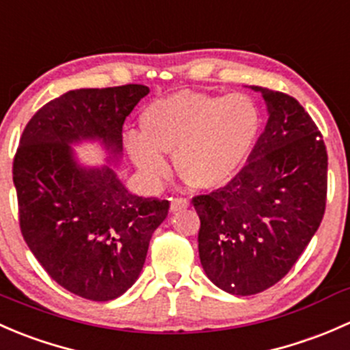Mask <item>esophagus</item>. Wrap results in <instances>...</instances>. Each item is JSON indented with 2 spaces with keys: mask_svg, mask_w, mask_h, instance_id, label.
<instances>
[{
  "mask_svg": "<svg viewBox=\"0 0 350 350\" xmlns=\"http://www.w3.org/2000/svg\"><path fill=\"white\" fill-rule=\"evenodd\" d=\"M189 206V200L185 196H176L171 198V210L172 211H179V210H185V208Z\"/></svg>",
  "mask_w": 350,
  "mask_h": 350,
  "instance_id": "34e87169",
  "label": "esophagus"
}]
</instances>
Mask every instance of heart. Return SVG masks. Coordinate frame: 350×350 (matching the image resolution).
Listing matches in <instances>:
<instances>
[{
	"mask_svg": "<svg viewBox=\"0 0 350 350\" xmlns=\"http://www.w3.org/2000/svg\"><path fill=\"white\" fill-rule=\"evenodd\" d=\"M259 126V109L245 94L178 91L144 108L142 133L130 132L125 146L146 178L167 176L164 154H174L176 169L188 185L211 189L241 171Z\"/></svg>",
	"mask_w": 350,
	"mask_h": 350,
	"instance_id": "heart-1",
	"label": "heart"
}]
</instances>
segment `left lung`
I'll use <instances>...</instances> for the list:
<instances>
[{"instance_id":"8db88e82","label":"left lung","mask_w":350,"mask_h":350,"mask_svg":"<svg viewBox=\"0 0 350 350\" xmlns=\"http://www.w3.org/2000/svg\"><path fill=\"white\" fill-rule=\"evenodd\" d=\"M252 90L262 94L269 118L247 164L225 186L193 198L204 274L239 296L283 280L319 230L327 203L319 126L289 94Z\"/></svg>"}]
</instances>
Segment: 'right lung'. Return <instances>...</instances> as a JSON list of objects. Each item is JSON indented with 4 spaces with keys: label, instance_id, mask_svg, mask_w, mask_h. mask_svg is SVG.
<instances>
[{
    "label": "right lung",
    "instance_id": "right-lung-1",
    "mask_svg": "<svg viewBox=\"0 0 350 350\" xmlns=\"http://www.w3.org/2000/svg\"><path fill=\"white\" fill-rule=\"evenodd\" d=\"M149 88L74 90L44 105L13 159L20 230L40 266L67 291L118 298L139 278L169 201L129 193L113 169H84L69 144L98 139L118 157L122 129Z\"/></svg>",
    "mask_w": 350,
    "mask_h": 350
}]
</instances>
